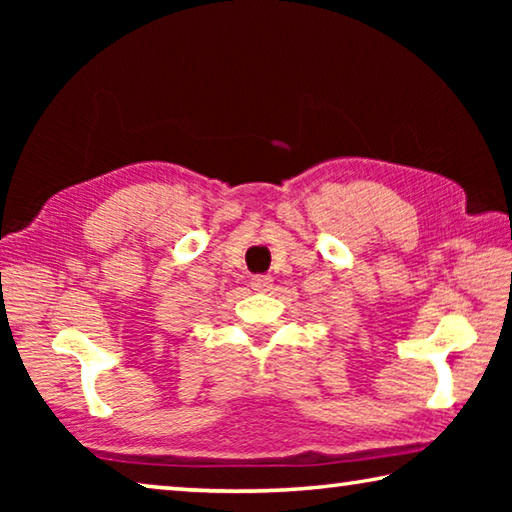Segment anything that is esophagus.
Segmentation results:
<instances>
[{"label": "esophagus", "instance_id": "obj_1", "mask_svg": "<svg viewBox=\"0 0 512 512\" xmlns=\"http://www.w3.org/2000/svg\"><path fill=\"white\" fill-rule=\"evenodd\" d=\"M271 275H253V280H250V287L255 291H268L271 289Z\"/></svg>", "mask_w": 512, "mask_h": 512}]
</instances>
